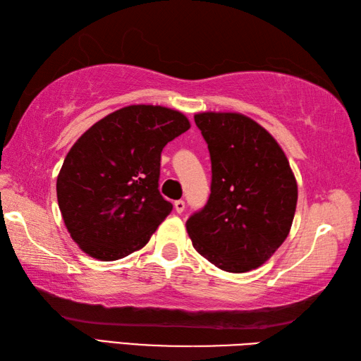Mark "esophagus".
Wrapping results in <instances>:
<instances>
[{"label": "esophagus", "mask_w": 361, "mask_h": 361, "mask_svg": "<svg viewBox=\"0 0 361 361\" xmlns=\"http://www.w3.org/2000/svg\"><path fill=\"white\" fill-rule=\"evenodd\" d=\"M173 206H175V211L178 212V214H181L183 211L186 209V203H185V200H176V202L173 203Z\"/></svg>", "instance_id": "1"}]
</instances>
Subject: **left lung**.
Masks as SVG:
<instances>
[{
  "mask_svg": "<svg viewBox=\"0 0 361 361\" xmlns=\"http://www.w3.org/2000/svg\"><path fill=\"white\" fill-rule=\"evenodd\" d=\"M208 144L211 195L186 221L194 248L220 270L245 273L270 259L293 224L298 185L286 153L240 113L194 116Z\"/></svg>",
  "mask_w": 361,
  "mask_h": 361,
  "instance_id": "8db88e82",
  "label": "left lung"
}]
</instances>
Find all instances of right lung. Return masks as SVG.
I'll use <instances>...</instances> for the list:
<instances>
[{
	"label": "right lung",
	"mask_w": 361,
	"mask_h": 361,
	"mask_svg": "<svg viewBox=\"0 0 361 361\" xmlns=\"http://www.w3.org/2000/svg\"><path fill=\"white\" fill-rule=\"evenodd\" d=\"M189 127L176 110L128 105L75 141L57 176V202L82 251L118 260L149 242L172 211L158 189L161 152Z\"/></svg>",
	"instance_id": "obj_1"
}]
</instances>
